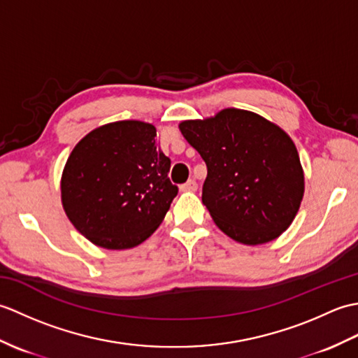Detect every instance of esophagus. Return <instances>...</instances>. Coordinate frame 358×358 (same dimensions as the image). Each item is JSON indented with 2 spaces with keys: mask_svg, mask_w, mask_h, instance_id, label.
<instances>
[{
  "mask_svg": "<svg viewBox=\"0 0 358 358\" xmlns=\"http://www.w3.org/2000/svg\"><path fill=\"white\" fill-rule=\"evenodd\" d=\"M196 187H199V185H196L195 180H189V181H186L185 185L180 186V189H181V191H183V192H195Z\"/></svg>",
  "mask_w": 358,
  "mask_h": 358,
  "instance_id": "obj_1",
  "label": "esophagus"
}]
</instances>
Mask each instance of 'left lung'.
Listing matches in <instances>:
<instances>
[{
	"mask_svg": "<svg viewBox=\"0 0 358 358\" xmlns=\"http://www.w3.org/2000/svg\"><path fill=\"white\" fill-rule=\"evenodd\" d=\"M180 131L208 166L201 200L227 237L255 246L291 226L305 194V175L283 129L229 108L210 118L181 121Z\"/></svg>",
	"mask_w": 358,
	"mask_h": 358,
	"instance_id": "1",
	"label": "left lung"
}]
</instances>
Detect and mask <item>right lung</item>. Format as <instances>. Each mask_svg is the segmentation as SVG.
I'll use <instances>...</instances> for the list:
<instances>
[{"label":"right lung","instance_id":"1","mask_svg":"<svg viewBox=\"0 0 358 358\" xmlns=\"http://www.w3.org/2000/svg\"><path fill=\"white\" fill-rule=\"evenodd\" d=\"M157 129L136 120L94 129L71 152L62 177L67 218L96 246L129 249L162 224L178 187Z\"/></svg>","mask_w":358,"mask_h":358}]
</instances>
